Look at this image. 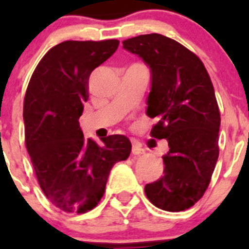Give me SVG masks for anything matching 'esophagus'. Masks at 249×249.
Wrapping results in <instances>:
<instances>
[{"label": "esophagus", "instance_id": "esophagus-1", "mask_svg": "<svg viewBox=\"0 0 249 249\" xmlns=\"http://www.w3.org/2000/svg\"><path fill=\"white\" fill-rule=\"evenodd\" d=\"M142 153H144V149L141 147V144L138 143V142L133 141V142H132V155L138 156L142 155Z\"/></svg>", "mask_w": 249, "mask_h": 249}]
</instances>
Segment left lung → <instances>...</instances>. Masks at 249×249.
<instances>
[{"mask_svg":"<svg viewBox=\"0 0 249 249\" xmlns=\"http://www.w3.org/2000/svg\"><path fill=\"white\" fill-rule=\"evenodd\" d=\"M122 43L151 68L147 114L157 120L151 136L169 147L163 176L144 192L160 210L186 211L203 197L219 155L221 113L211 77L197 54L169 37L141 35Z\"/></svg>","mask_w":249,"mask_h":249,"instance_id":"left-lung-1","label":"left lung"}]
</instances>
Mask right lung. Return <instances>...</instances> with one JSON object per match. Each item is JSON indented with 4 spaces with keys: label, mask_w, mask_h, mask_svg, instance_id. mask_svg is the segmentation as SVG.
<instances>
[{
    "label": "right lung",
    "mask_w": 249,
    "mask_h": 249,
    "mask_svg": "<svg viewBox=\"0 0 249 249\" xmlns=\"http://www.w3.org/2000/svg\"><path fill=\"white\" fill-rule=\"evenodd\" d=\"M118 45V39L61 42L39 61L26 89V148L41 190L63 212L93 210L113 164L131 153L126 136H107L98 144L83 137L78 122L89 101V74Z\"/></svg>",
    "instance_id": "obj_1"
}]
</instances>
